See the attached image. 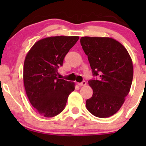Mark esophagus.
<instances>
[{
	"label": "esophagus",
	"mask_w": 146,
	"mask_h": 146,
	"mask_svg": "<svg viewBox=\"0 0 146 146\" xmlns=\"http://www.w3.org/2000/svg\"><path fill=\"white\" fill-rule=\"evenodd\" d=\"M78 85H79V86H86V81H83V82H82L78 83Z\"/></svg>",
	"instance_id": "obj_1"
}]
</instances>
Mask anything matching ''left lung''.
Wrapping results in <instances>:
<instances>
[{
	"mask_svg": "<svg viewBox=\"0 0 146 146\" xmlns=\"http://www.w3.org/2000/svg\"><path fill=\"white\" fill-rule=\"evenodd\" d=\"M93 76L88 81L93 93L86 100L87 110L95 117H109L120 109L133 78V66L128 51L116 40L106 37H82Z\"/></svg>",
	"mask_w": 146,
	"mask_h": 146,
	"instance_id": "obj_1",
	"label": "left lung"
}]
</instances>
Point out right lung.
Masks as SVG:
<instances>
[{"mask_svg":"<svg viewBox=\"0 0 146 146\" xmlns=\"http://www.w3.org/2000/svg\"><path fill=\"white\" fill-rule=\"evenodd\" d=\"M78 36L48 37L36 42L27 54L23 81L31 104L45 117L58 115L64 109L75 84L58 78V68L78 40Z\"/></svg>","mask_w":146,"mask_h":146,"instance_id":"right-lung-1","label":"right lung"}]
</instances>
